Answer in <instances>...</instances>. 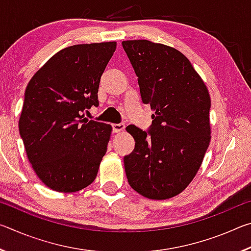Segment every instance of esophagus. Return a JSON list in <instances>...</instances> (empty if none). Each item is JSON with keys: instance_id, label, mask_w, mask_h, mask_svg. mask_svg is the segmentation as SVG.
Segmentation results:
<instances>
[{"instance_id": "34e87169", "label": "esophagus", "mask_w": 251, "mask_h": 251, "mask_svg": "<svg viewBox=\"0 0 251 251\" xmlns=\"http://www.w3.org/2000/svg\"><path fill=\"white\" fill-rule=\"evenodd\" d=\"M113 133H121L125 129V125L124 124H113Z\"/></svg>"}]
</instances>
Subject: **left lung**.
<instances>
[{"instance_id": "left-lung-1", "label": "left lung", "mask_w": 251, "mask_h": 251, "mask_svg": "<svg viewBox=\"0 0 251 251\" xmlns=\"http://www.w3.org/2000/svg\"><path fill=\"white\" fill-rule=\"evenodd\" d=\"M138 77L144 104L154 110L148 131L135 125V139L124 157L131 188L150 199L180 194L196 176L210 142V96L184 54L147 40L123 41Z\"/></svg>"}]
</instances>
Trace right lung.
Here are the masks:
<instances>
[{
  "mask_svg": "<svg viewBox=\"0 0 251 251\" xmlns=\"http://www.w3.org/2000/svg\"><path fill=\"white\" fill-rule=\"evenodd\" d=\"M116 42L78 44L53 55L25 90L19 121L27 158L49 188L74 193L95 180L112 126L88 121Z\"/></svg>",
  "mask_w": 251,
  "mask_h": 251,
  "instance_id": "1",
  "label": "right lung"
}]
</instances>
